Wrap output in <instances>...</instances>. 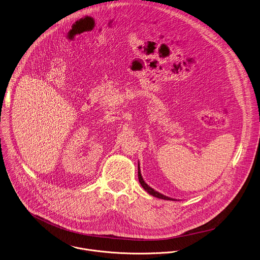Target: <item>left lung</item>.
<instances>
[{
  "mask_svg": "<svg viewBox=\"0 0 260 260\" xmlns=\"http://www.w3.org/2000/svg\"><path fill=\"white\" fill-rule=\"evenodd\" d=\"M138 175H139V181H140V184L142 185V187L150 194V195H152V196H154V197H156V198H158V199H164V200H171V201H176L175 199H172V198H170V197H167V196H165V195H162V194H160V193H158V192H156L155 191L153 188H151L145 181H144V179H143V177H142V174H141V169H140V164L138 165Z\"/></svg>",
  "mask_w": 260,
  "mask_h": 260,
  "instance_id": "left-lung-1",
  "label": "left lung"
}]
</instances>
